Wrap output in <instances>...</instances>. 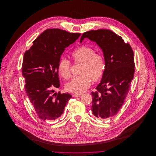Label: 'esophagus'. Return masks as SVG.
<instances>
[{
    "mask_svg": "<svg viewBox=\"0 0 156 156\" xmlns=\"http://www.w3.org/2000/svg\"><path fill=\"white\" fill-rule=\"evenodd\" d=\"M81 95H82V94H80V93H74V94L73 95V96L74 97H80Z\"/></svg>",
    "mask_w": 156,
    "mask_h": 156,
    "instance_id": "34e87169",
    "label": "esophagus"
}]
</instances>
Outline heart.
<instances>
[{
	"label": "heart",
	"instance_id": "heart-1",
	"mask_svg": "<svg viewBox=\"0 0 156 156\" xmlns=\"http://www.w3.org/2000/svg\"><path fill=\"white\" fill-rule=\"evenodd\" d=\"M76 63H83L80 69L82 75L74 77L66 85L68 91L80 93L87 90L91 84V79L97 81L103 76L105 69L103 56L95 53V50L88 46H80L72 53ZM71 63L66 58H62L58 63V71L61 77L68 79L71 76Z\"/></svg>",
	"mask_w": 156,
	"mask_h": 156
}]
</instances>
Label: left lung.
<instances>
[{
	"instance_id": "1",
	"label": "left lung",
	"mask_w": 156,
	"mask_h": 156,
	"mask_svg": "<svg viewBox=\"0 0 156 156\" xmlns=\"http://www.w3.org/2000/svg\"><path fill=\"white\" fill-rule=\"evenodd\" d=\"M85 38L96 42L103 52L105 69L101 82L91 92V111L98 118L114 116L125 101L135 73L133 51L122 37L109 29L91 30L84 33Z\"/></svg>"
}]
</instances>
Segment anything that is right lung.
Segmentation results:
<instances>
[{
    "label": "right lung",
    "instance_id": "add662e5",
    "mask_svg": "<svg viewBox=\"0 0 156 156\" xmlns=\"http://www.w3.org/2000/svg\"><path fill=\"white\" fill-rule=\"evenodd\" d=\"M80 33L59 29H47L33 42L24 55L22 74L25 90L37 116L42 120L58 119L72 96L54 93L60 86L58 66L65 48L73 44Z\"/></svg>",
    "mask_w": 156,
    "mask_h": 156
}]
</instances>
